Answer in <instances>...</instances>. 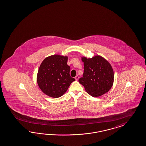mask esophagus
<instances>
[{
	"mask_svg": "<svg viewBox=\"0 0 146 146\" xmlns=\"http://www.w3.org/2000/svg\"><path fill=\"white\" fill-rule=\"evenodd\" d=\"M75 78L76 80H77H77H78V78H79V77H78V76H76V77H75Z\"/></svg>",
	"mask_w": 146,
	"mask_h": 146,
	"instance_id": "obj_1",
	"label": "esophagus"
}]
</instances>
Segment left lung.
I'll list each match as a JSON object with an SVG mask.
<instances>
[{
	"label": "left lung",
	"mask_w": 146,
	"mask_h": 146,
	"mask_svg": "<svg viewBox=\"0 0 146 146\" xmlns=\"http://www.w3.org/2000/svg\"><path fill=\"white\" fill-rule=\"evenodd\" d=\"M84 63L83 77L79 82L92 97H98L107 92L113 86V70L110 63L100 56L92 58L82 57Z\"/></svg>",
	"instance_id": "8db88e82"
}]
</instances>
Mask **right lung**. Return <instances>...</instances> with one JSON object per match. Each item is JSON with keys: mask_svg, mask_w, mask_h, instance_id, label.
I'll return each instance as SVG.
<instances>
[{"mask_svg": "<svg viewBox=\"0 0 146 146\" xmlns=\"http://www.w3.org/2000/svg\"><path fill=\"white\" fill-rule=\"evenodd\" d=\"M67 62V56L55 54L42 62L37 81L39 88L46 95L54 98L62 96L75 80L70 75V67Z\"/></svg>", "mask_w": 146, "mask_h": 146, "instance_id": "obj_1", "label": "right lung"}]
</instances>
